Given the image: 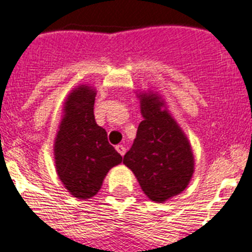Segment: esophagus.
Here are the masks:
<instances>
[{
	"mask_svg": "<svg viewBox=\"0 0 252 252\" xmlns=\"http://www.w3.org/2000/svg\"><path fill=\"white\" fill-rule=\"evenodd\" d=\"M116 151H118V153H119L122 157H124L126 149V146H123V145H118V146H116Z\"/></svg>",
	"mask_w": 252,
	"mask_h": 252,
	"instance_id": "1",
	"label": "esophagus"
}]
</instances>
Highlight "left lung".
I'll list each match as a JSON object with an SVG mask.
<instances>
[{
  "instance_id": "obj_1",
  "label": "left lung",
  "mask_w": 252,
  "mask_h": 252,
  "mask_svg": "<svg viewBox=\"0 0 252 252\" xmlns=\"http://www.w3.org/2000/svg\"><path fill=\"white\" fill-rule=\"evenodd\" d=\"M137 98L144 120L123 163L134 173L147 198L163 203L189 185L194 173L193 150L158 92H140Z\"/></svg>"
}]
</instances>
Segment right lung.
I'll return each instance as SVG.
<instances>
[{
  "instance_id": "1",
  "label": "right lung",
  "mask_w": 252,
  "mask_h": 252,
  "mask_svg": "<svg viewBox=\"0 0 252 252\" xmlns=\"http://www.w3.org/2000/svg\"><path fill=\"white\" fill-rule=\"evenodd\" d=\"M95 94V88L88 84L69 92L54 140L57 175L77 199L94 197L108 171L123 161L122 155L108 144L106 130L94 119Z\"/></svg>"
}]
</instances>
